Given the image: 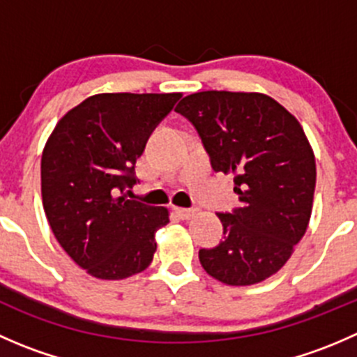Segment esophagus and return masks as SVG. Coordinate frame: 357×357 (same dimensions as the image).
I'll list each match as a JSON object with an SVG mask.
<instances>
[{"mask_svg": "<svg viewBox=\"0 0 357 357\" xmlns=\"http://www.w3.org/2000/svg\"><path fill=\"white\" fill-rule=\"evenodd\" d=\"M174 212L178 214V218L181 219H190L192 215H195V208H183V207H174Z\"/></svg>", "mask_w": 357, "mask_h": 357, "instance_id": "1", "label": "esophagus"}]
</instances>
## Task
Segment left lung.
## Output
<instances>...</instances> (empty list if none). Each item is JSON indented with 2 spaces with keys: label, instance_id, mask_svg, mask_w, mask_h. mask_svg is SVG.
<instances>
[{
  "label": "left lung",
  "instance_id": "obj_1",
  "mask_svg": "<svg viewBox=\"0 0 357 357\" xmlns=\"http://www.w3.org/2000/svg\"><path fill=\"white\" fill-rule=\"evenodd\" d=\"M176 112L197 129L212 169L235 174L240 200L218 214L225 238L200 248V264L226 285L269 278L289 261L311 218L316 164L304 129L261 93H193Z\"/></svg>",
  "mask_w": 357,
  "mask_h": 357
}]
</instances>
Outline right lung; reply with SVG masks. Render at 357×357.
<instances>
[{"label": "right lung", "instance_id": "1", "mask_svg": "<svg viewBox=\"0 0 357 357\" xmlns=\"http://www.w3.org/2000/svg\"><path fill=\"white\" fill-rule=\"evenodd\" d=\"M181 93H102L59 121L41 157V193L52 231L72 261L100 280L142 273L157 250L165 207L126 199L135 165Z\"/></svg>", "mask_w": 357, "mask_h": 357}]
</instances>
